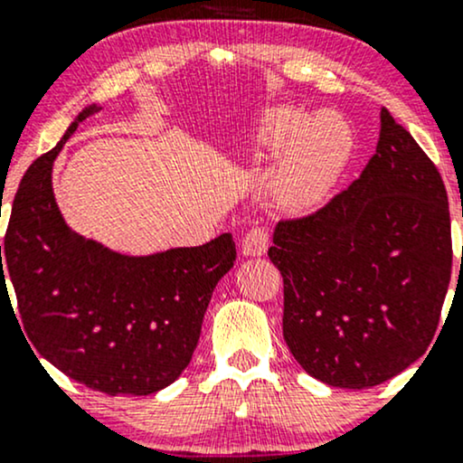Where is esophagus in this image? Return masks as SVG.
<instances>
[{"mask_svg": "<svg viewBox=\"0 0 463 463\" xmlns=\"http://www.w3.org/2000/svg\"><path fill=\"white\" fill-rule=\"evenodd\" d=\"M268 243H269V235L268 231L261 226H254L250 228L241 241V252L246 257H261V254L268 252Z\"/></svg>", "mask_w": 463, "mask_h": 463, "instance_id": "1", "label": "esophagus"}]
</instances>
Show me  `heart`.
<instances>
[{
    "mask_svg": "<svg viewBox=\"0 0 463 463\" xmlns=\"http://www.w3.org/2000/svg\"><path fill=\"white\" fill-rule=\"evenodd\" d=\"M259 141L272 152H285L276 176V200L291 213L311 209L328 194L353 146L348 126L337 115L309 117L294 106L265 113Z\"/></svg>",
    "mask_w": 463,
    "mask_h": 463,
    "instance_id": "heart-1",
    "label": "heart"
}]
</instances>
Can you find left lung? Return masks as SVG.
<instances>
[{
	"instance_id": "left-lung-1",
	"label": "left lung",
	"mask_w": 463,
	"mask_h": 463,
	"mask_svg": "<svg viewBox=\"0 0 463 463\" xmlns=\"http://www.w3.org/2000/svg\"><path fill=\"white\" fill-rule=\"evenodd\" d=\"M283 335L322 383H385L431 344L453 269L449 198L431 158L381 109L361 176L300 220L279 222Z\"/></svg>"
}]
</instances>
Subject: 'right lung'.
<instances>
[{"instance_id": "right-lung-1", "label": "right lung", "mask_w": 463, "mask_h": 463, "mask_svg": "<svg viewBox=\"0 0 463 463\" xmlns=\"http://www.w3.org/2000/svg\"><path fill=\"white\" fill-rule=\"evenodd\" d=\"M98 110L87 106L21 180L0 246V294L8 296L10 279L25 337L69 379L110 396H147L189 365L237 250L224 232L204 246L128 257L73 232L56 204L52 167Z\"/></svg>"}]
</instances>
